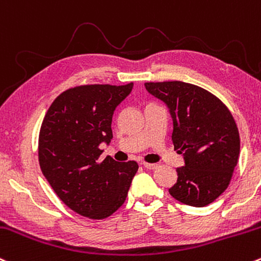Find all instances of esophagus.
<instances>
[{
    "label": "esophagus",
    "instance_id": "34e87169",
    "mask_svg": "<svg viewBox=\"0 0 261 261\" xmlns=\"http://www.w3.org/2000/svg\"><path fill=\"white\" fill-rule=\"evenodd\" d=\"M142 165H144L145 168H147V170H156L157 168V165L156 163H147V162H142Z\"/></svg>",
    "mask_w": 261,
    "mask_h": 261
}]
</instances>
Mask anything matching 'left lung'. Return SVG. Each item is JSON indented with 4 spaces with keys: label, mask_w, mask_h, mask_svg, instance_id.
Returning a JSON list of instances; mask_svg holds the SVG:
<instances>
[{
    "label": "left lung",
    "mask_w": 261,
    "mask_h": 261,
    "mask_svg": "<svg viewBox=\"0 0 261 261\" xmlns=\"http://www.w3.org/2000/svg\"><path fill=\"white\" fill-rule=\"evenodd\" d=\"M145 87L170 109L174 150L185 159L168 192L183 204H211L227 190L239 159L233 115L216 95L190 83H145Z\"/></svg>",
    "instance_id": "1"
}]
</instances>
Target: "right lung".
Masks as SVG:
<instances>
[{"label":"right lung","mask_w":261,"mask_h":261,"mask_svg":"<svg viewBox=\"0 0 261 261\" xmlns=\"http://www.w3.org/2000/svg\"><path fill=\"white\" fill-rule=\"evenodd\" d=\"M126 85H80L63 91L43 119L38 140L39 166L57 196L71 211L104 219L124 204L139 165L99 157L101 142L113 139L117 105L131 93Z\"/></svg>","instance_id":"obj_1"}]
</instances>
